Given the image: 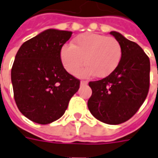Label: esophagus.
Returning a JSON list of instances; mask_svg holds the SVG:
<instances>
[{"label":"esophagus","instance_id":"34e87169","mask_svg":"<svg viewBox=\"0 0 158 158\" xmlns=\"http://www.w3.org/2000/svg\"><path fill=\"white\" fill-rule=\"evenodd\" d=\"M87 84H88V82H87V81L82 80V81L80 82V85H87Z\"/></svg>","mask_w":158,"mask_h":158}]
</instances>
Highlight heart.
<instances>
[{"mask_svg":"<svg viewBox=\"0 0 158 158\" xmlns=\"http://www.w3.org/2000/svg\"><path fill=\"white\" fill-rule=\"evenodd\" d=\"M122 47L114 37L97 33H84L74 38L73 44H65L60 48V60L65 69L77 75L105 78L111 74L121 62Z\"/></svg>","mask_w":158,"mask_h":158,"instance_id":"obj_1","label":"heart"}]
</instances>
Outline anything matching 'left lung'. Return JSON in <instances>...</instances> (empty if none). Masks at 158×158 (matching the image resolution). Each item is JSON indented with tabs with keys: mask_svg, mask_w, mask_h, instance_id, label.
<instances>
[{
	"mask_svg": "<svg viewBox=\"0 0 158 158\" xmlns=\"http://www.w3.org/2000/svg\"><path fill=\"white\" fill-rule=\"evenodd\" d=\"M122 47L118 68L104 79L90 81L92 90L87 105L102 122L117 125L133 116L147 97L150 86V60L139 45L117 31H111Z\"/></svg>",
	"mask_w": 158,
	"mask_h": 158,
	"instance_id": "obj_1",
	"label": "left lung"
}]
</instances>
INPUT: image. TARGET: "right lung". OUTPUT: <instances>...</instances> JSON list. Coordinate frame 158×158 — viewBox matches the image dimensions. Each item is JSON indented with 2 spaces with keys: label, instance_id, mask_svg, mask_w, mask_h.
Masks as SVG:
<instances>
[{
  "label": "right lung",
  "instance_id": "obj_1",
  "mask_svg": "<svg viewBox=\"0 0 158 158\" xmlns=\"http://www.w3.org/2000/svg\"><path fill=\"white\" fill-rule=\"evenodd\" d=\"M73 32L48 29L25 42L11 71L14 100L25 117L38 124L58 120L68 109L80 81L60 60V48Z\"/></svg>",
  "mask_w": 158,
  "mask_h": 158
}]
</instances>
